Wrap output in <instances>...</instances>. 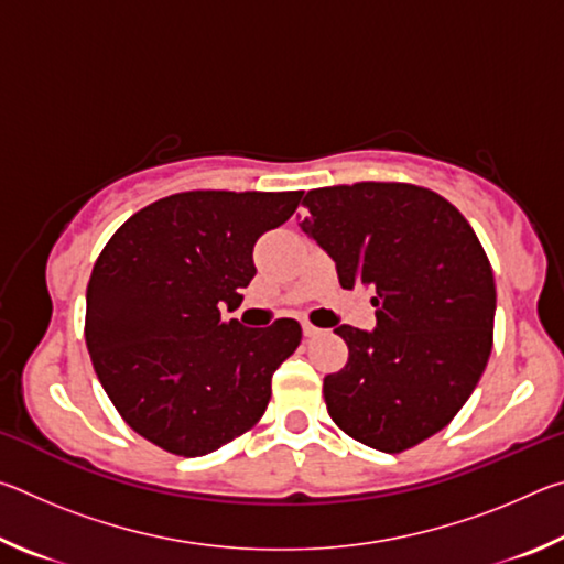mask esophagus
<instances>
[{
  "label": "esophagus",
  "instance_id": "1",
  "mask_svg": "<svg viewBox=\"0 0 564 564\" xmlns=\"http://www.w3.org/2000/svg\"><path fill=\"white\" fill-rule=\"evenodd\" d=\"M318 328L316 326H313V323H308V321H303V336L305 338H316L318 336Z\"/></svg>",
  "mask_w": 564,
  "mask_h": 564
}]
</instances>
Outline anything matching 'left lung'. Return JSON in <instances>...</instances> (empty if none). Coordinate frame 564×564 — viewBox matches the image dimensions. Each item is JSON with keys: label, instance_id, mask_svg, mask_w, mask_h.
<instances>
[{"label": "left lung", "instance_id": "1", "mask_svg": "<svg viewBox=\"0 0 564 564\" xmlns=\"http://www.w3.org/2000/svg\"><path fill=\"white\" fill-rule=\"evenodd\" d=\"M301 228L336 261L343 289L376 291V330L336 328L348 362L323 378L343 433L403 453L451 423L492 350L495 279L482 243L435 191L400 181L313 188Z\"/></svg>", "mask_w": 564, "mask_h": 564}]
</instances>
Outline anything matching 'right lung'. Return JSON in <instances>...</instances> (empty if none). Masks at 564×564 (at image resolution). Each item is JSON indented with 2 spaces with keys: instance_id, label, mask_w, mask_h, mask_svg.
<instances>
[{
  "instance_id": "add662e5",
  "label": "right lung",
  "mask_w": 564,
  "mask_h": 564,
  "mask_svg": "<svg viewBox=\"0 0 564 564\" xmlns=\"http://www.w3.org/2000/svg\"><path fill=\"white\" fill-rule=\"evenodd\" d=\"M303 191H181L127 218L87 285L84 338L101 388L131 431L198 457L259 423L299 321H224L256 275L253 246L289 221Z\"/></svg>"
}]
</instances>
